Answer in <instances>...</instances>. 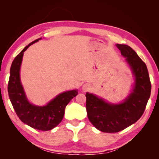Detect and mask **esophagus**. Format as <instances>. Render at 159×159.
<instances>
[{"mask_svg": "<svg viewBox=\"0 0 159 159\" xmlns=\"http://www.w3.org/2000/svg\"><path fill=\"white\" fill-rule=\"evenodd\" d=\"M90 89V85L88 84H84L83 85V90L84 91H87Z\"/></svg>", "mask_w": 159, "mask_h": 159, "instance_id": "obj_1", "label": "esophagus"}]
</instances>
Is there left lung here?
I'll use <instances>...</instances> for the list:
<instances>
[{
    "mask_svg": "<svg viewBox=\"0 0 159 159\" xmlns=\"http://www.w3.org/2000/svg\"><path fill=\"white\" fill-rule=\"evenodd\" d=\"M130 66L134 82L131 93L118 104L107 102L93 93H86L88 119L99 131L117 133L138 120L143 114L151 95L149 75L145 63L127 45L116 44Z\"/></svg>",
    "mask_w": 159,
    "mask_h": 159,
    "instance_id": "8db88e82",
    "label": "left lung"
}]
</instances>
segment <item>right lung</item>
I'll use <instances>...</instances> for the list:
<instances>
[{
  "label": "right lung",
  "instance_id": "1",
  "mask_svg": "<svg viewBox=\"0 0 159 159\" xmlns=\"http://www.w3.org/2000/svg\"><path fill=\"white\" fill-rule=\"evenodd\" d=\"M41 39L42 38L29 43L14 59L10 71L7 90L13 108L21 121L34 129L48 131L55 128L61 121L66 105L78 95V90L59 94L45 106H36L29 102L21 83V64L24 52L31 45Z\"/></svg>",
  "mask_w": 159,
  "mask_h": 159
}]
</instances>
